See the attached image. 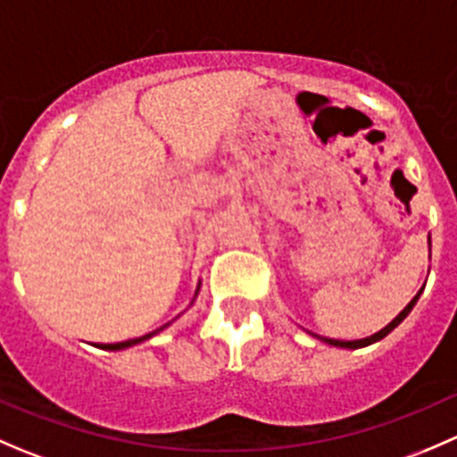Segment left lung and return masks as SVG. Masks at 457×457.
<instances>
[{"mask_svg":"<svg viewBox=\"0 0 457 457\" xmlns=\"http://www.w3.org/2000/svg\"><path fill=\"white\" fill-rule=\"evenodd\" d=\"M428 245H431V238H428ZM422 289H425V287H422ZM422 289H420V292L416 294V296L411 298V301H409V305L404 307V310L400 312V314L395 316L394 320L389 322V325H386V327H382V329H380V331H376V334L367 336V338H361V340H336V338H325V336H318V334H314V331H310V334L314 336V338L322 340V343H327V345H334V347H343V349H361V347H367V345H373V343H378V340H382V338H385L386 334H391V331H394L395 327H398L400 322H403L404 318L409 316V312L413 310V305H416V303H418V298H420Z\"/></svg>","mask_w":457,"mask_h":457,"instance_id":"8db88e82","label":"left lung"}]
</instances>
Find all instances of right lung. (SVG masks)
<instances>
[{
	"label": "right lung",
	"instance_id": "1",
	"mask_svg": "<svg viewBox=\"0 0 457 457\" xmlns=\"http://www.w3.org/2000/svg\"><path fill=\"white\" fill-rule=\"evenodd\" d=\"M199 289H201V283H199V287H196V292H195V298H196V294H199ZM195 298H192V303H195ZM190 303V305H192ZM170 325V322H168ZM168 325H163V327H159V329H154V331H150V334H145V336H139V338H130V340H123V343H108V345H95V347H99V349H108V352H119V349H128V347H135V345H139V343H143V340H147V338H152V336L154 334H159V331H163L165 327Z\"/></svg>",
	"mask_w": 457,
	"mask_h": 457
}]
</instances>
